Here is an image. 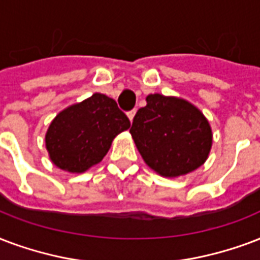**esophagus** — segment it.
<instances>
[{
  "mask_svg": "<svg viewBox=\"0 0 260 260\" xmlns=\"http://www.w3.org/2000/svg\"><path fill=\"white\" fill-rule=\"evenodd\" d=\"M135 114H136V109H134V110H131V112H128V117H129L131 122L134 121V117Z\"/></svg>",
  "mask_w": 260,
  "mask_h": 260,
  "instance_id": "34e87169",
  "label": "esophagus"
}]
</instances>
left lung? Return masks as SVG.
I'll use <instances>...</instances> for the list:
<instances>
[{
	"instance_id": "left-lung-1",
	"label": "left lung",
	"mask_w": 260,
	"mask_h": 260,
	"mask_svg": "<svg viewBox=\"0 0 260 260\" xmlns=\"http://www.w3.org/2000/svg\"><path fill=\"white\" fill-rule=\"evenodd\" d=\"M134 117L131 135L144 162L165 177L187 174L203 165L213 135L209 121L187 101L148 95Z\"/></svg>"
}]
</instances>
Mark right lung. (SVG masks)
Returning a JSON list of instances; mask_svg holds the SVG:
<instances>
[{"label": "right lung", "instance_id": "1", "mask_svg": "<svg viewBox=\"0 0 260 260\" xmlns=\"http://www.w3.org/2000/svg\"><path fill=\"white\" fill-rule=\"evenodd\" d=\"M129 126L116 101L96 92L57 114L47 129L46 148L59 169L82 173L102 161L113 139Z\"/></svg>", "mask_w": 260, "mask_h": 260}]
</instances>
